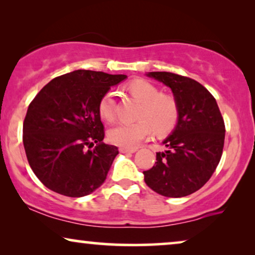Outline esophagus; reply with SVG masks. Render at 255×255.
Returning <instances> with one entry per match:
<instances>
[{"instance_id":"obj_1","label":"esophagus","mask_w":255,"mask_h":255,"mask_svg":"<svg viewBox=\"0 0 255 255\" xmlns=\"http://www.w3.org/2000/svg\"><path fill=\"white\" fill-rule=\"evenodd\" d=\"M120 151L122 153H134L137 151V148H128V147H121Z\"/></svg>"}]
</instances>
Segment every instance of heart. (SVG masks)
Masks as SVG:
<instances>
[{"mask_svg": "<svg viewBox=\"0 0 255 255\" xmlns=\"http://www.w3.org/2000/svg\"><path fill=\"white\" fill-rule=\"evenodd\" d=\"M130 95L141 103L135 123L117 124L109 128L111 144L132 148L147 138L152 131L159 137L176 128L180 120V106L175 97L162 94L159 87L146 80H135L128 87ZM99 114L103 121L113 123L116 118V96L107 92L99 102Z\"/></svg>", "mask_w": 255, "mask_h": 255, "instance_id": "heart-1", "label": "heart"}]
</instances>
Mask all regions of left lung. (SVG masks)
Masks as SVG:
<instances>
[{
  "label": "left lung",
  "mask_w": 255,
  "mask_h": 255,
  "mask_svg": "<svg viewBox=\"0 0 255 255\" xmlns=\"http://www.w3.org/2000/svg\"><path fill=\"white\" fill-rule=\"evenodd\" d=\"M172 89L180 106L175 130L163 141L168 151L144 172L147 186L162 196L183 197L201 189L221 161L225 124L211 93L195 80L169 72L147 74Z\"/></svg>",
  "instance_id": "1"
}]
</instances>
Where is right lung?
I'll return each instance as SVG.
<instances>
[{
    "instance_id": "right-lung-1",
    "label": "right lung",
    "mask_w": 255,
    "mask_h": 255,
    "mask_svg": "<svg viewBox=\"0 0 255 255\" xmlns=\"http://www.w3.org/2000/svg\"><path fill=\"white\" fill-rule=\"evenodd\" d=\"M125 78L79 69L51 80L31 101L23 144L31 169L48 189L81 197L106 181L118 148L102 141L99 102Z\"/></svg>"
}]
</instances>
